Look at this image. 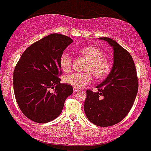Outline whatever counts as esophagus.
I'll list each match as a JSON object with an SVG mask.
<instances>
[{"instance_id": "34e87169", "label": "esophagus", "mask_w": 151, "mask_h": 151, "mask_svg": "<svg viewBox=\"0 0 151 151\" xmlns=\"http://www.w3.org/2000/svg\"><path fill=\"white\" fill-rule=\"evenodd\" d=\"M74 93H77V92H80V90H79V89H77V88H74Z\"/></svg>"}]
</instances>
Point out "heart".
<instances>
[{"instance_id":"1","label":"heart","mask_w":151,"mask_h":151,"mask_svg":"<svg viewBox=\"0 0 151 151\" xmlns=\"http://www.w3.org/2000/svg\"><path fill=\"white\" fill-rule=\"evenodd\" d=\"M79 53L87 59L86 70L87 72L71 73L64 77V82L77 89H80L92 81V74L99 79L105 77L111 70L109 60L104 57V53L95 46H86L80 49ZM59 65L64 72H68L72 66V59L67 52H63L60 57Z\"/></svg>"}]
</instances>
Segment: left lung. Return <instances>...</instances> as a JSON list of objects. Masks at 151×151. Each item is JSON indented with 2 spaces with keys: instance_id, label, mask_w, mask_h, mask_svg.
Instances as JSON below:
<instances>
[{
  "instance_id": "obj_1",
  "label": "left lung",
  "mask_w": 151,
  "mask_h": 151,
  "mask_svg": "<svg viewBox=\"0 0 151 151\" xmlns=\"http://www.w3.org/2000/svg\"><path fill=\"white\" fill-rule=\"evenodd\" d=\"M99 39L113 48L114 64L108 77L96 87L97 92L87 90L84 111L92 123L108 127L122 121L131 109L138 92V79L129 52L111 38Z\"/></svg>"
}]
</instances>
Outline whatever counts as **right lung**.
Masks as SVG:
<instances>
[{"label":"right lung","instance_id":"obj_1","mask_svg":"<svg viewBox=\"0 0 151 151\" xmlns=\"http://www.w3.org/2000/svg\"><path fill=\"white\" fill-rule=\"evenodd\" d=\"M72 39L51 34L25 50L13 74L16 101L23 114L37 123L59 116L64 103L73 93L71 85L62 84L60 57ZM53 89V91H50Z\"/></svg>","mask_w":151,"mask_h":151}]
</instances>
